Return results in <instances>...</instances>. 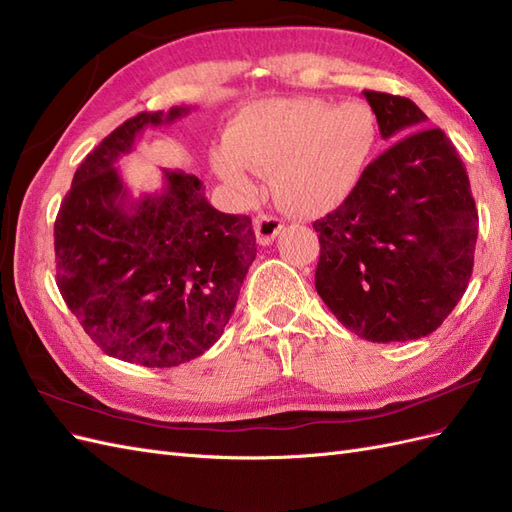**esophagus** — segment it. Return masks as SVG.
I'll use <instances>...</instances> for the list:
<instances>
[{"label":"esophagus","mask_w":512,"mask_h":512,"mask_svg":"<svg viewBox=\"0 0 512 512\" xmlns=\"http://www.w3.org/2000/svg\"><path fill=\"white\" fill-rule=\"evenodd\" d=\"M280 230H282V220H277L275 215H256L254 232L260 245H269Z\"/></svg>","instance_id":"esophagus-1"}]
</instances>
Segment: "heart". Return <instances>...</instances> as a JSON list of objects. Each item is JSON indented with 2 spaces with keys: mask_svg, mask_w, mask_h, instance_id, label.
I'll return each instance as SVG.
<instances>
[{
  "mask_svg": "<svg viewBox=\"0 0 512 512\" xmlns=\"http://www.w3.org/2000/svg\"><path fill=\"white\" fill-rule=\"evenodd\" d=\"M380 126L365 102L265 100L230 121L228 145L215 147L213 166L241 194H254L252 166L273 175L280 203L299 215L339 207L374 158Z\"/></svg>",
  "mask_w": 512,
  "mask_h": 512,
  "instance_id": "b5f03b06",
  "label": "heart"
}]
</instances>
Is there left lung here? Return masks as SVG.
<instances>
[{"mask_svg":"<svg viewBox=\"0 0 512 512\" xmlns=\"http://www.w3.org/2000/svg\"><path fill=\"white\" fill-rule=\"evenodd\" d=\"M384 141L356 190L316 220V290L369 342L436 331L468 288L478 237L470 179L457 149L412 100L363 91Z\"/></svg>","mask_w":512,"mask_h":512,"instance_id":"8db88e82","label":"left lung"}]
</instances>
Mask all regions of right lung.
<instances>
[{
	"label": "right lung",
	"instance_id": "right-lung-1",
	"mask_svg": "<svg viewBox=\"0 0 512 512\" xmlns=\"http://www.w3.org/2000/svg\"><path fill=\"white\" fill-rule=\"evenodd\" d=\"M188 113L123 121L76 168L55 220L61 297L108 356L143 367H175L218 342L256 258L252 220L211 207L198 177L162 168V190L132 198L115 168L145 128Z\"/></svg>",
	"mask_w": 512,
	"mask_h": 512
}]
</instances>
